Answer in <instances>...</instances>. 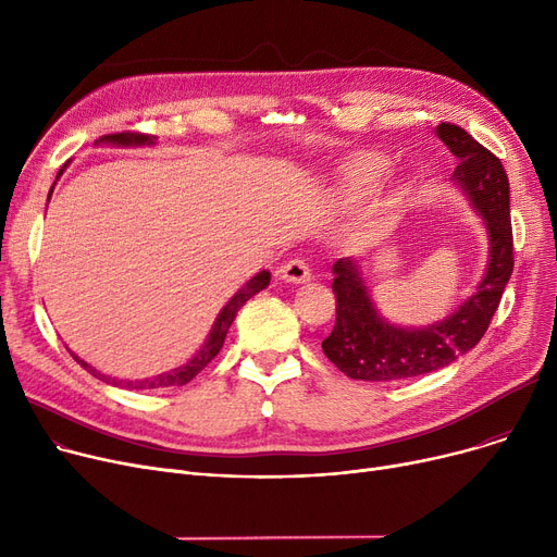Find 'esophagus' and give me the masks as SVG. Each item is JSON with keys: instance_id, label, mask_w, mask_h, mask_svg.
Segmentation results:
<instances>
[{"instance_id": "esophagus-1", "label": "esophagus", "mask_w": 557, "mask_h": 557, "mask_svg": "<svg viewBox=\"0 0 557 557\" xmlns=\"http://www.w3.org/2000/svg\"><path fill=\"white\" fill-rule=\"evenodd\" d=\"M280 277L290 284H305L311 280V269L305 259H290L284 267H280Z\"/></svg>"}]
</instances>
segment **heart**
<instances>
[{
    "label": "heart",
    "instance_id": "1",
    "mask_svg": "<svg viewBox=\"0 0 557 557\" xmlns=\"http://www.w3.org/2000/svg\"><path fill=\"white\" fill-rule=\"evenodd\" d=\"M388 171H391V162L382 153H370V151L355 153L341 166L336 194L343 200L361 198L382 185Z\"/></svg>",
    "mask_w": 557,
    "mask_h": 557
}]
</instances>
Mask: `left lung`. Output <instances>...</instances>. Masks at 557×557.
<instances>
[{
    "mask_svg": "<svg viewBox=\"0 0 557 557\" xmlns=\"http://www.w3.org/2000/svg\"><path fill=\"white\" fill-rule=\"evenodd\" d=\"M435 135L460 160L451 181L483 219L487 269L474 294L447 318L426 327H401L376 311L359 261L338 259L332 267L336 325L323 341V352L349 379L401 382L470 352L487 332L512 275L510 187L504 164L460 126L441 124Z\"/></svg>",
    "mask_w": 557,
    "mask_h": 557,
    "instance_id": "obj_1",
    "label": "left lung"
}]
</instances>
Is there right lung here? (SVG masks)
<instances>
[{
  "mask_svg": "<svg viewBox=\"0 0 557 557\" xmlns=\"http://www.w3.org/2000/svg\"><path fill=\"white\" fill-rule=\"evenodd\" d=\"M158 141V137L156 135H141V133H112V135H103V137H99L97 141H95V146H99V144H108V146H153ZM67 166V164H65ZM63 166V169H65ZM63 169L58 171V175H55V181L61 178V173H63ZM55 185V183H53ZM51 191H53V187H51ZM51 191H49V198H51ZM271 284V273L269 271H259L255 277H250L237 294H234L230 300H227V305L219 311V315H216V320H214V325H212V330H210V334H208V341L202 343V347L198 349V352L187 361V363H183V366H178V368H173V370H169V372H162V374H156V376H149V379H139V382H126V379H116V376H108V374H101L97 368H92L90 363H85L81 357H76L74 352H72V357L76 359V363H81L87 372H92L97 379H101V382H106V384H112V386H124V388H131V391H151V388H171V386H185V384H189L191 379L208 366L219 352H221V347H223V341H225V334H227V330H230V325H232V320L237 318V311L252 298V296H257L259 290H263Z\"/></svg>",
  "mask_w": 557,
  "mask_h": 557,
  "instance_id": "right-lung-1",
  "label": "right lung"
}]
</instances>
